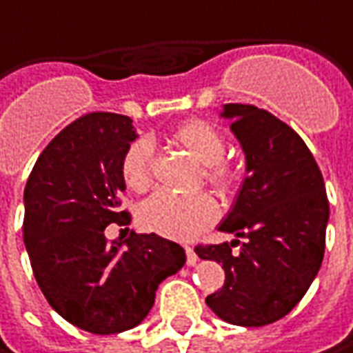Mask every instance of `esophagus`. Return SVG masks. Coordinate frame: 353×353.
Returning a JSON list of instances; mask_svg holds the SVG:
<instances>
[{
  "label": "esophagus",
  "instance_id": "1",
  "mask_svg": "<svg viewBox=\"0 0 353 353\" xmlns=\"http://www.w3.org/2000/svg\"><path fill=\"white\" fill-rule=\"evenodd\" d=\"M185 250H187V264H189V266H195L199 260V256L195 254V250H193L191 245H187Z\"/></svg>",
  "mask_w": 353,
  "mask_h": 353
}]
</instances>
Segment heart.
<instances>
[{
    "label": "heart",
    "mask_w": 353,
    "mask_h": 353,
    "mask_svg": "<svg viewBox=\"0 0 353 353\" xmlns=\"http://www.w3.org/2000/svg\"><path fill=\"white\" fill-rule=\"evenodd\" d=\"M170 140L185 148L201 164L203 181L219 193H230L240 179L238 166L225 158V138L205 119H189L170 132ZM152 142L136 138L128 144L119 160V172L128 189L146 191L150 187ZM219 215L217 203L209 195L176 197L170 193H154L140 205L138 221L146 232H154L172 240H193L205 232Z\"/></svg>",
    "instance_id": "obj_1"
}]
</instances>
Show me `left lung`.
<instances>
[{
	"instance_id": "1",
	"label": "left lung",
	"mask_w": 353,
	"mask_h": 353,
	"mask_svg": "<svg viewBox=\"0 0 353 353\" xmlns=\"http://www.w3.org/2000/svg\"><path fill=\"white\" fill-rule=\"evenodd\" d=\"M223 115L232 117L248 162L238 199L219 225L238 240L197 243L195 252L225 270L207 307L232 325L262 327L288 315L317 276L330 201L311 150L283 119L250 103H228Z\"/></svg>"
}]
</instances>
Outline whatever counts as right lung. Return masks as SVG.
<instances>
[{
  "label": "right lung",
  "mask_w": 353,
  "mask_h": 353,
  "mask_svg": "<svg viewBox=\"0 0 353 353\" xmlns=\"http://www.w3.org/2000/svg\"><path fill=\"white\" fill-rule=\"evenodd\" d=\"M136 140L128 115L85 113L38 156L23 191V242L50 307L95 335L132 330L150 313L158 285L185 266V250L156 234L108 240L128 230L119 160ZM125 243L123 248L121 243Z\"/></svg>",
  "instance_id": "add662e5"
}]
</instances>
